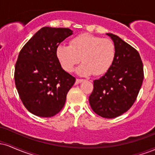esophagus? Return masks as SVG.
I'll return each mask as SVG.
<instances>
[{
    "label": "esophagus",
    "instance_id": "obj_1",
    "mask_svg": "<svg viewBox=\"0 0 155 155\" xmlns=\"http://www.w3.org/2000/svg\"><path fill=\"white\" fill-rule=\"evenodd\" d=\"M84 81V79H76V84H79L81 82H82V81Z\"/></svg>",
    "mask_w": 155,
    "mask_h": 155
}]
</instances>
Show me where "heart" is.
<instances>
[{
    "mask_svg": "<svg viewBox=\"0 0 155 155\" xmlns=\"http://www.w3.org/2000/svg\"><path fill=\"white\" fill-rule=\"evenodd\" d=\"M55 54L66 72H71L81 59L82 63L76 69V74L102 76L109 71L114 61L116 47L111 39L82 33L71 39L69 46H58Z\"/></svg>",
    "mask_w": 155,
    "mask_h": 155,
    "instance_id": "heart-1",
    "label": "heart"
}]
</instances>
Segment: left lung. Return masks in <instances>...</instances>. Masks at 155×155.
Wrapping results in <instances>:
<instances>
[{"mask_svg": "<svg viewBox=\"0 0 155 155\" xmlns=\"http://www.w3.org/2000/svg\"><path fill=\"white\" fill-rule=\"evenodd\" d=\"M116 47V56L109 71L94 80L89 97L95 114L104 118H115L133 106L143 80V67L139 53L117 35L106 33Z\"/></svg>", "mask_w": 155, "mask_h": 155, "instance_id": "obj_1", "label": "left lung"}]
</instances>
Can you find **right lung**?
<instances>
[{
  "label": "right lung",
  "instance_id": "right-lung-1",
  "mask_svg": "<svg viewBox=\"0 0 155 155\" xmlns=\"http://www.w3.org/2000/svg\"><path fill=\"white\" fill-rule=\"evenodd\" d=\"M72 34L69 28L44 27L19 52L15 71L16 88L25 107L34 115L53 117L65 105L76 79L62 68L55 51Z\"/></svg>",
  "mask_w": 155,
  "mask_h": 155
}]
</instances>
